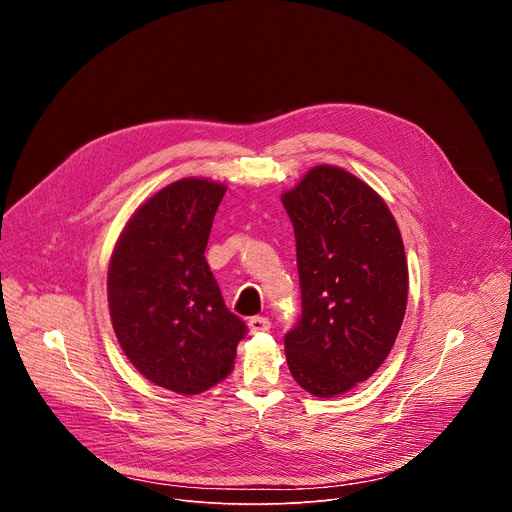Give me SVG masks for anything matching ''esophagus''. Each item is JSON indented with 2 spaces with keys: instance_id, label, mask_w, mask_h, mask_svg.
<instances>
[{
  "instance_id": "obj_1",
  "label": "esophagus",
  "mask_w": 512,
  "mask_h": 512,
  "mask_svg": "<svg viewBox=\"0 0 512 512\" xmlns=\"http://www.w3.org/2000/svg\"><path fill=\"white\" fill-rule=\"evenodd\" d=\"M269 328H271V322H269V318H265V316H253V318L249 320V330H251L253 334L265 332V330H269Z\"/></svg>"
}]
</instances>
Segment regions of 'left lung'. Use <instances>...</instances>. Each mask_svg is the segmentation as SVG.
<instances>
[{
    "instance_id": "1",
    "label": "left lung",
    "mask_w": 512,
    "mask_h": 512,
    "mask_svg": "<svg viewBox=\"0 0 512 512\" xmlns=\"http://www.w3.org/2000/svg\"><path fill=\"white\" fill-rule=\"evenodd\" d=\"M281 202L302 289V316L283 338L287 367L314 397H336L395 344L409 289L403 239L385 200L336 166L312 168Z\"/></svg>"
}]
</instances>
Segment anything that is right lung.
I'll use <instances>...</instances> for the list:
<instances>
[{
    "mask_svg": "<svg viewBox=\"0 0 512 512\" xmlns=\"http://www.w3.org/2000/svg\"><path fill=\"white\" fill-rule=\"evenodd\" d=\"M227 186L182 178L127 221L107 273L115 336L158 387L198 395L235 364L245 322L229 312L204 251Z\"/></svg>",
    "mask_w": 512,
    "mask_h": 512,
    "instance_id": "right-lung-1",
    "label": "right lung"
}]
</instances>
